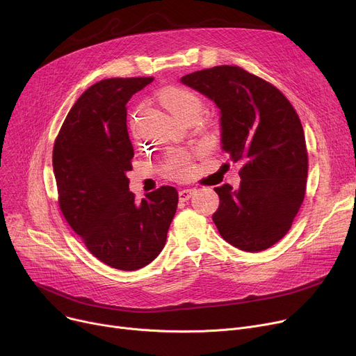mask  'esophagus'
I'll return each instance as SVG.
<instances>
[{"instance_id": "obj_1", "label": "esophagus", "mask_w": 356, "mask_h": 356, "mask_svg": "<svg viewBox=\"0 0 356 356\" xmlns=\"http://www.w3.org/2000/svg\"><path fill=\"white\" fill-rule=\"evenodd\" d=\"M193 195H195V189H183L179 192V199L186 202V200H189Z\"/></svg>"}]
</instances>
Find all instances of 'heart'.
<instances>
[{
    "label": "heart",
    "instance_id": "b5f03b06",
    "mask_svg": "<svg viewBox=\"0 0 356 356\" xmlns=\"http://www.w3.org/2000/svg\"><path fill=\"white\" fill-rule=\"evenodd\" d=\"M160 104L181 121H189L197 118L202 111V99L196 92L183 86H167L159 93ZM193 154L188 149H170L161 161L163 173L176 180L189 177L193 164Z\"/></svg>",
    "mask_w": 356,
    "mask_h": 356
}]
</instances>
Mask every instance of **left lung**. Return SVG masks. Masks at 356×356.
Masks as SVG:
<instances>
[{"mask_svg":"<svg viewBox=\"0 0 356 356\" xmlns=\"http://www.w3.org/2000/svg\"><path fill=\"white\" fill-rule=\"evenodd\" d=\"M181 83L220 109V144L241 163L239 189L215 188L212 215L220 236L248 252L270 248L291 228L307 181L305 131L289 99L274 85L238 66L186 74Z\"/></svg>","mask_w":356,"mask_h":356,"instance_id":"obj_1","label":"left lung"}]
</instances>
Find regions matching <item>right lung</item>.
I'll return each mask as SVG.
<instances>
[{
  "instance_id": "1",
  "label": "right lung",
  "mask_w": 356,
  "mask_h": 356,
  "mask_svg": "<svg viewBox=\"0 0 356 356\" xmlns=\"http://www.w3.org/2000/svg\"><path fill=\"white\" fill-rule=\"evenodd\" d=\"M153 78H112L88 88L72 109L53 147L59 207L92 255L112 268L145 267L164 248L177 209L173 186L136 203L127 173L133 144L127 102Z\"/></svg>"
}]
</instances>
